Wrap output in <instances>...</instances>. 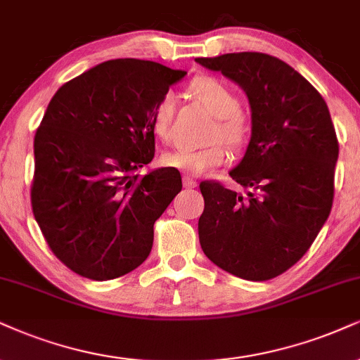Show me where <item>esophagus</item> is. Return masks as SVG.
I'll use <instances>...</instances> for the list:
<instances>
[{
  "instance_id": "esophagus-1",
  "label": "esophagus",
  "mask_w": 360,
  "mask_h": 360,
  "mask_svg": "<svg viewBox=\"0 0 360 360\" xmlns=\"http://www.w3.org/2000/svg\"><path fill=\"white\" fill-rule=\"evenodd\" d=\"M184 187L185 188H195L197 187V180L192 176H184Z\"/></svg>"
}]
</instances>
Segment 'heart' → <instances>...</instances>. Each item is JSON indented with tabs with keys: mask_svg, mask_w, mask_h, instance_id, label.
Returning a JSON list of instances; mask_svg holds the SVG:
<instances>
[{
	"mask_svg": "<svg viewBox=\"0 0 360 360\" xmlns=\"http://www.w3.org/2000/svg\"><path fill=\"white\" fill-rule=\"evenodd\" d=\"M188 91L217 117L215 125L212 127L210 136H208L214 141L197 150H172L163 155L162 163L180 172L200 175L212 168L229 163L230 150L225 141L235 148L242 146L248 139L250 127H248L245 113L238 110L237 95L224 79L210 77V75L197 77L190 83ZM173 112H175V98L172 93H165L160 96L150 115L152 130L158 139H170Z\"/></svg>",
	"mask_w": 360,
	"mask_h": 360,
	"instance_id": "heart-1",
	"label": "heart"
}]
</instances>
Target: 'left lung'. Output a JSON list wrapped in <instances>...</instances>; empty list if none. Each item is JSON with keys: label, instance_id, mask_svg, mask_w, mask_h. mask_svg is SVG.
Returning <instances> with one entry per match:
<instances>
[{"label": "left lung", "instance_id": "obj_1", "mask_svg": "<svg viewBox=\"0 0 360 360\" xmlns=\"http://www.w3.org/2000/svg\"><path fill=\"white\" fill-rule=\"evenodd\" d=\"M233 79L252 108V139L230 176L248 197L220 181H200L203 254L245 281H270L297 264L330 214L339 157L322 95L278 58L257 51L197 58Z\"/></svg>", "mask_w": 360, "mask_h": 360}]
</instances>
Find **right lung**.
Instances as JSON below:
<instances>
[{"label":"right lung","instance_id":"obj_1","mask_svg":"<svg viewBox=\"0 0 360 360\" xmlns=\"http://www.w3.org/2000/svg\"><path fill=\"white\" fill-rule=\"evenodd\" d=\"M187 72L118 58L55 93L34 135L31 208L56 259L91 281L143 264L153 225L181 190L176 168L153 160L152 108Z\"/></svg>","mask_w":360,"mask_h":360}]
</instances>
